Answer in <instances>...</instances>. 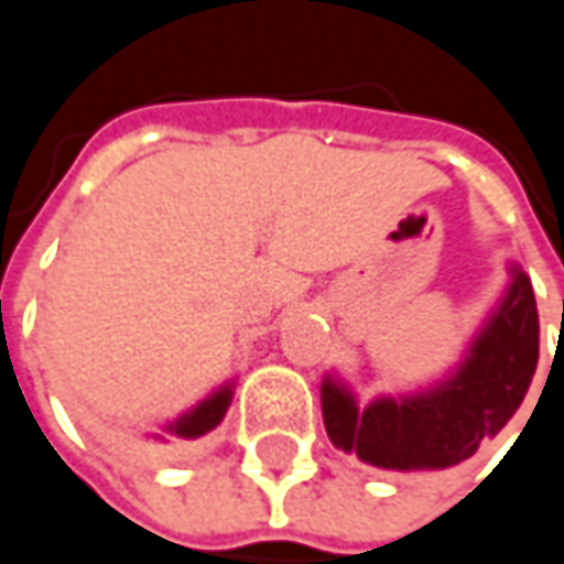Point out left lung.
I'll return each instance as SVG.
<instances>
[{"label": "left lung", "mask_w": 564, "mask_h": 564, "mask_svg": "<svg viewBox=\"0 0 564 564\" xmlns=\"http://www.w3.org/2000/svg\"><path fill=\"white\" fill-rule=\"evenodd\" d=\"M539 362V310L529 278L512 268L503 303L477 333L451 379L427 392L376 398L323 382V424L336 447L382 470H451L503 431L529 392Z\"/></svg>", "instance_id": "obj_1"}]
</instances>
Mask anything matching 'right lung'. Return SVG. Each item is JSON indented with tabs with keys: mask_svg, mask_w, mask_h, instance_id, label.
<instances>
[{
	"mask_svg": "<svg viewBox=\"0 0 564 564\" xmlns=\"http://www.w3.org/2000/svg\"><path fill=\"white\" fill-rule=\"evenodd\" d=\"M228 404H231V386H221L218 392L208 394L205 401H198L192 411H185L178 421L166 424V434H153V441L163 444V447H182L188 441H198L202 434H208L212 427L221 424Z\"/></svg>",
	"mask_w": 564,
	"mask_h": 564,
	"instance_id": "add662e5",
	"label": "right lung"
}]
</instances>
